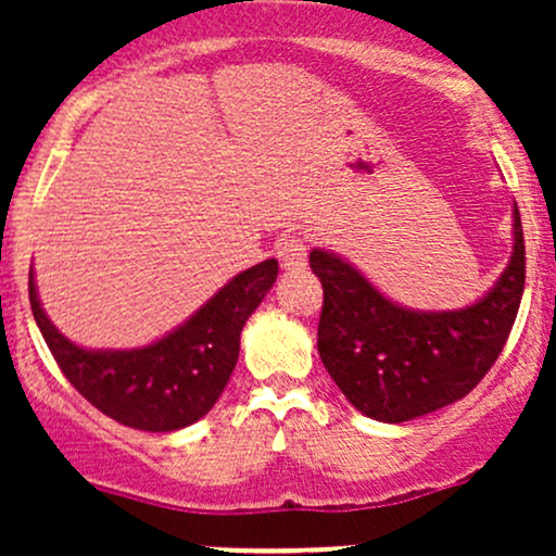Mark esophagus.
Wrapping results in <instances>:
<instances>
[{
  "label": "esophagus",
  "instance_id": "34e87169",
  "mask_svg": "<svg viewBox=\"0 0 556 556\" xmlns=\"http://www.w3.org/2000/svg\"><path fill=\"white\" fill-rule=\"evenodd\" d=\"M277 258L285 271H300L305 266V261H308V248H305V242L300 238L282 240L277 242Z\"/></svg>",
  "mask_w": 556,
  "mask_h": 556
}]
</instances>
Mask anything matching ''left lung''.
Wrapping results in <instances>:
<instances>
[{"instance_id":"left-lung-1","label":"left lung","mask_w":556,"mask_h":556,"mask_svg":"<svg viewBox=\"0 0 556 556\" xmlns=\"http://www.w3.org/2000/svg\"><path fill=\"white\" fill-rule=\"evenodd\" d=\"M324 287L318 355L363 416L405 424L463 400L500 358L526 287V242L513 208V256L494 287L455 311H413L389 300L353 264L314 248Z\"/></svg>"}]
</instances>
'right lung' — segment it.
Instances as JSON below:
<instances>
[{
  "label": "right lung",
  "instance_id": "obj_1",
  "mask_svg": "<svg viewBox=\"0 0 556 556\" xmlns=\"http://www.w3.org/2000/svg\"><path fill=\"white\" fill-rule=\"evenodd\" d=\"M277 261H261L162 340L132 350H88L67 340L43 314L34 269L28 295L56 366L83 397L117 424L167 433L206 416L225 392L238 363L240 331L277 282Z\"/></svg>",
  "mask_w": 556,
  "mask_h": 556
}]
</instances>
